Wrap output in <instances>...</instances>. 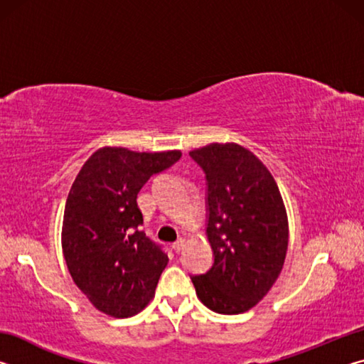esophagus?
<instances>
[{
  "label": "esophagus",
  "mask_w": 364,
  "mask_h": 364,
  "mask_svg": "<svg viewBox=\"0 0 364 364\" xmlns=\"http://www.w3.org/2000/svg\"><path fill=\"white\" fill-rule=\"evenodd\" d=\"M184 244H186V241H184L183 237H180V239H178L176 242H173V245H171V247H173V250H175V252H180V250H183Z\"/></svg>",
  "instance_id": "esophagus-1"
}]
</instances>
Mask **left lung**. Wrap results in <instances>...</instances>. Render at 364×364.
I'll list each match as a JSON object with an SVG mask.
<instances>
[{"label": "left lung", "mask_w": 364, "mask_h": 364, "mask_svg": "<svg viewBox=\"0 0 364 364\" xmlns=\"http://www.w3.org/2000/svg\"><path fill=\"white\" fill-rule=\"evenodd\" d=\"M207 180V237L213 264L191 276L199 300L221 315L254 308L278 279L289 225L273 175L249 149L212 143L189 152Z\"/></svg>", "instance_id": "1"}]
</instances>
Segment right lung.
I'll return each instance as SVG.
<instances>
[{
	"label": "right lung",
	"instance_id": "add662e5",
	"mask_svg": "<svg viewBox=\"0 0 364 364\" xmlns=\"http://www.w3.org/2000/svg\"><path fill=\"white\" fill-rule=\"evenodd\" d=\"M180 151L134 152L102 147L86 160L65 202L63 252L73 282L97 310L138 315L152 300L168 257L141 230L136 197Z\"/></svg>",
	"mask_w": 364,
	"mask_h": 364
}]
</instances>
